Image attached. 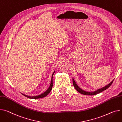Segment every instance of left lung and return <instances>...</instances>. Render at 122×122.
<instances>
[{"label": "left lung", "mask_w": 122, "mask_h": 122, "mask_svg": "<svg viewBox=\"0 0 122 122\" xmlns=\"http://www.w3.org/2000/svg\"><path fill=\"white\" fill-rule=\"evenodd\" d=\"M113 80L111 82H110L109 84H108L107 85L105 86V87L102 88H101L100 89H98V90H97V91L94 92H86L83 90H82L81 89H80L77 85V84H76V83L75 82V80L74 79H72V83H73V85H74V86L75 87V88H76V90L78 92H79L80 93L82 94H83V95H96L97 94H99L102 91H103L104 90H106V89H107L108 88H109L111 85L112 84V83H113Z\"/></svg>", "instance_id": "8db88e82"}]
</instances>
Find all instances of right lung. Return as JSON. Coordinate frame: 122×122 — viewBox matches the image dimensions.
<instances>
[{"mask_svg":"<svg viewBox=\"0 0 122 122\" xmlns=\"http://www.w3.org/2000/svg\"><path fill=\"white\" fill-rule=\"evenodd\" d=\"M54 74V72L52 76V78H51V85H50V87L48 88V89H47V90L44 93L41 94L40 95H38L37 96H34V97H30V96H26L24 94H22L23 96L26 97L27 98H30V99H40V98H44V97L46 96L48 94H49V93L51 91V89L52 88V86H53V83H52V76H53V75Z\"/></svg>","mask_w":122,"mask_h":122,"instance_id":"add662e5","label":"right lung"}]
</instances>
